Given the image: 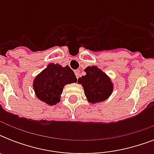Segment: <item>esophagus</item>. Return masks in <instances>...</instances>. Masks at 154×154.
Wrapping results in <instances>:
<instances>
[{"instance_id":"obj_1","label":"esophagus","mask_w":154,"mask_h":154,"mask_svg":"<svg viewBox=\"0 0 154 154\" xmlns=\"http://www.w3.org/2000/svg\"><path fill=\"white\" fill-rule=\"evenodd\" d=\"M74 72H75V75H76V77H77V78H78V77H79V75H80V70H78V69L75 70Z\"/></svg>"}]
</instances>
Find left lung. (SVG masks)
<instances>
[{
    "label": "left lung",
    "instance_id": "obj_1",
    "mask_svg": "<svg viewBox=\"0 0 154 154\" xmlns=\"http://www.w3.org/2000/svg\"><path fill=\"white\" fill-rule=\"evenodd\" d=\"M86 74L78 78L88 101L93 104L101 102L109 98L113 90L111 79L102 70L94 65L85 69Z\"/></svg>",
    "mask_w": 154,
    "mask_h": 154
}]
</instances>
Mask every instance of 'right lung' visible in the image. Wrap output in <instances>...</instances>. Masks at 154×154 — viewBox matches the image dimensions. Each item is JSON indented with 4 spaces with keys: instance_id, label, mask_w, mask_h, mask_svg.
<instances>
[{
    "instance_id": "1",
    "label": "right lung",
    "mask_w": 154,
    "mask_h": 154,
    "mask_svg": "<svg viewBox=\"0 0 154 154\" xmlns=\"http://www.w3.org/2000/svg\"><path fill=\"white\" fill-rule=\"evenodd\" d=\"M74 72L68 65L50 63L33 81V89L39 100L49 105H54L60 100L65 85L77 82Z\"/></svg>"
}]
</instances>
